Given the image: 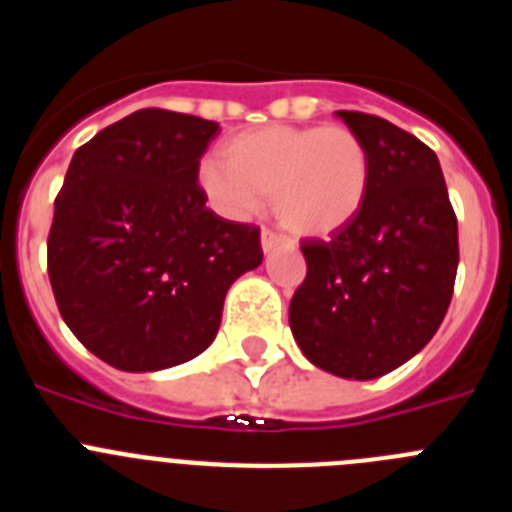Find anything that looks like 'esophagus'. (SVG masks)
I'll list each match as a JSON object with an SVG mask.
<instances>
[{"label":"esophagus","instance_id":"esophagus-1","mask_svg":"<svg viewBox=\"0 0 512 512\" xmlns=\"http://www.w3.org/2000/svg\"><path fill=\"white\" fill-rule=\"evenodd\" d=\"M287 243V238L279 233H274V230H261V248H264V253H271L274 248L284 246Z\"/></svg>","mask_w":512,"mask_h":512}]
</instances>
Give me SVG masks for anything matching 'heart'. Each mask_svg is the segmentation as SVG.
<instances>
[{
  "instance_id": "heart-1",
  "label": "heart",
  "mask_w": 512,
  "mask_h": 512,
  "mask_svg": "<svg viewBox=\"0 0 512 512\" xmlns=\"http://www.w3.org/2000/svg\"><path fill=\"white\" fill-rule=\"evenodd\" d=\"M200 184L225 217L246 220L274 197L289 233L330 238L364 210L372 161L364 140L343 125H266L233 135L223 161L202 164Z\"/></svg>"
}]
</instances>
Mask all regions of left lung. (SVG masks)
I'll return each instance as SVG.
<instances>
[{
	"mask_svg": "<svg viewBox=\"0 0 512 512\" xmlns=\"http://www.w3.org/2000/svg\"><path fill=\"white\" fill-rule=\"evenodd\" d=\"M336 117L364 140L372 184L346 230L302 243L307 277L289 302V328L323 372L377 379L436 336L454 295L459 230L431 148L377 115Z\"/></svg>",
	"mask_w": 512,
	"mask_h": 512,
	"instance_id": "left-lung-1",
	"label": "left lung"
}]
</instances>
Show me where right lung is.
<instances>
[{
	"label": "right lung",
	"instance_id": "add662e5",
	"mask_svg": "<svg viewBox=\"0 0 512 512\" xmlns=\"http://www.w3.org/2000/svg\"><path fill=\"white\" fill-rule=\"evenodd\" d=\"M220 125L138 110L71 158L48 235L66 325L104 364L161 372L217 336L230 284L264 259L259 228L207 210L200 158Z\"/></svg>",
	"mask_w": 512,
	"mask_h": 512
}]
</instances>
